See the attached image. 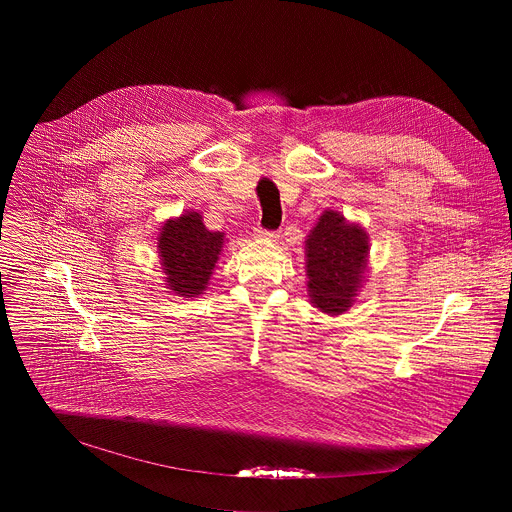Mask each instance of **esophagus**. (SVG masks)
<instances>
[{
    "label": "esophagus",
    "instance_id": "esophagus-1",
    "mask_svg": "<svg viewBox=\"0 0 512 512\" xmlns=\"http://www.w3.org/2000/svg\"><path fill=\"white\" fill-rule=\"evenodd\" d=\"M257 237L269 239V241H277L279 239V235L275 231H267V229H257Z\"/></svg>",
    "mask_w": 512,
    "mask_h": 512
}]
</instances>
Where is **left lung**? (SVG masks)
<instances>
[{
	"label": "left lung",
	"mask_w": 512,
	"mask_h": 512,
	"mask_svg": "<svg viewBox=\"0 0 512 512\" xmlns=\"http://www.w3.org/2000/svg\"><path fill=\"white\" fill-rule=\"evenodd\" d=\"M356 225H348L344 216L326 210L306 241L308 255V291L312 304L326 314H342L367 269L369 241Z\"/></svg>",
	"instance_id": "1"
}]
</instances>
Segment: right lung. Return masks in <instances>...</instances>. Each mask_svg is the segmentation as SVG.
Segmentation results:
<instances>
[{"label":"right lung","instance_id":"obj_1","mask_svg":"<svg viewBox=\"0 0 512 512\" xmlns=\"http://www.w3.org/2000/svg\"><path fill=\"white\" fill-rule=\"evenodd\" d=\"M223 237V233L208 231L198 212L182 214L176 221L166 223L158 247L166 281L174 294L182 298L202 294L221 255Z\"/></svg>","mask_w":512,"mask_h":512}]
</instances>
